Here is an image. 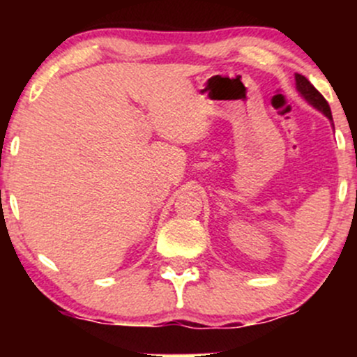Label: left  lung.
<instances>
[{"instance_id":"left-lung-1","label":"left lung","mask_w":357,"mask_h":357,"mask_svg":"<svg viewBox=\"0 0 357 357\" xmlns=\"http://www.w3.org/2000/svg\"><path fill=\"white\" fill-rule=\"evenodd\" d=\"M296 84H297V90L301 92V96L304 97V99L309 102L310 105H314L315 109L321 110V112L327 119H331V121H333L331 107H329V104H327V100L322 97V93L319 92V90L315 89L304 75H301V73H296Z\"/></svg>"}]
</instances>
